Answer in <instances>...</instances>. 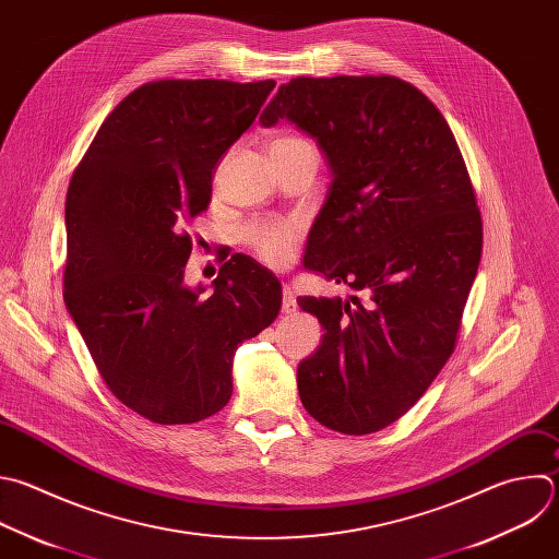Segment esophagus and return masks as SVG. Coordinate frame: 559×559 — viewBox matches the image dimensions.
I'll use <instances>...</instances> for the list:
<instances>
[{
  "instance_id": "34e87169",
  "label": "esophagus",
  "mask_w": 559,
  "mask_h": 559,
  "mask_svg": "<svg viewBox=\"0 0 559 559\" xmlns=\"http://www.w3.org/2000/svg\"><path fill=\"white\" fill-rule=\"evenodd\" d=\"M296 296H294V292H292V287L289 285H283V311L285 313H294L296 311Z\"/></svg>"
}]
</instances>
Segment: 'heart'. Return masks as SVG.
Listing matches in <instances>:
<instances>
[{"instance_id":"b5f03b06","label":"heart","mask_w":559,"mask_h":559,"mask_svg":"<svg viewBox=\"0 0 559 559\" xmlns=\"http://www.w3.org/2000/svg\"><path fill=\"white\" fill-rule=\"evenodd\" d=\"M311 146L307 140L296 135H276L270 142V155L289 153L296 148ZM302 226L296 219H259L243 228L241 237L246 246L267 265L281 267L292 261L300 241Z\"/></svg>"}]
</instances>
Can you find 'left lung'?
<instances>
[{
  "mask_svg": "<svg viewBox=\"0 0 559 559\" xmlns=\"http://www.w3.org/2000/svg\"><path fill=\"white\" fill-rule=\"evenodd\" d=\"M309 133L331 168L305 267L359 296H300L322 329L298 364L305 411L342 435L406 415L454 353L483 252L474 186L443 114L397 76H298L261 114Z\"/></svg>",
  "mask_w": 559,
  "mask_h": 559,
  "instance_id": "8db88e82",
  "label": "left lung"
}]
</instances>
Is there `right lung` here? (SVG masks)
<instances>
[{
  "instance_id": "1",
  "label": "right lung",
  "mask_w": 559,
  "mask_h": 559,
  "mask_svg": "<svg viewBox=\"0 0 559 559\" xmlns=\"http://www.w3.org/2000/svg\"><path fill=\"white\" fill-rule=\"evenodd\" d=\"M274 81H153L124 96L79 162L66 200L63 300L107 389L173 426L219 413L239 344L281 311V283L233 254L215 292L183 285L219 157L254 122Z\"/></svg>"
}]
</instances>
